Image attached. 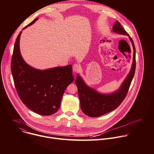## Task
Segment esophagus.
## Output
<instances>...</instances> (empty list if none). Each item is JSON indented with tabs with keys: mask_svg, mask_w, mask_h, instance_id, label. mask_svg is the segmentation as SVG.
I'll return each mask as SVG.
<instances>
[{
	"mask_svg": "<svg viewBox=\"0 0 154 154\" xmlns=\"http://www.w3.org/2000/svg\"><path fill=\"white\" fill-rule=\"evenodd\" d=\"M80 69V66H79V64H74L73 65V66H72V70H73V72H77L79 71Z\"/></svg>",
	"mask_w": 154,
	"mask_h": 154,
	"instance_id": "34e87169",
	"label": "esophagus"
}]
</instances>
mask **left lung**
<instances>
[{"instance_id": "1", "label": "left lung", "mask_w": 154, "mask_h": 154, "mask_svg": "<svg viewBox=\"0 0 154 154\" xmlns=\"http://www.w3.org/2000/svg\"><path fill=\"white\" fill-rule=\"evenodd\" d=\"M113 33L128 36L133 47V61L131 69L119 88L110 93H102L88 85L82 77L77 74L75 83L82 112L90 117H99L110 112L118 108L125 97L131 82L134 78L136 68V51L134 41L130 35L116 20L113 28Z\"/></svg>"}]
</instances>
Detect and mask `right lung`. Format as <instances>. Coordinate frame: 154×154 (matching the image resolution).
<instances>
[{
	"label": "right lung",
	"mask_w": 154,
	"mask_h": 154,
	"mask_svg": "<svg viewBox=\"0 0 154 154\" xmlns=\"http://www.w3.org/2000/svg\"><path fill=\"white\" fill-rule=\"evenodd\" d=\"M36 18L24 29L32 25ZM22 31L14 46L11 73L17 94L30 110L43 116L55 113L60 106L63 93L74 81L72 65L38 69L28 64L21 55L19 42Z\"/></svg>",
	"instance_id": "obj_1"
}]
</instances>
